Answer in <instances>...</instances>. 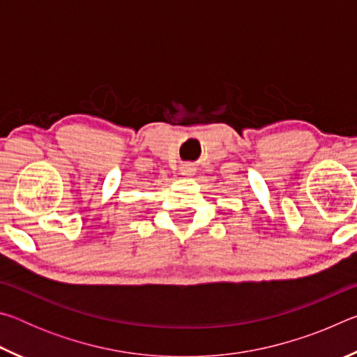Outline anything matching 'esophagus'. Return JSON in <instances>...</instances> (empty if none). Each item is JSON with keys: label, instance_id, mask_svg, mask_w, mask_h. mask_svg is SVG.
I'll use <instances>...</instances> for the list:
<instances>
[{"label": "esophagus", "instance_id": "34e87169", "mask_svg": "<svg viewBox=\"0 0 357 357\" xmlns=\"http://www.w3.org/2000/svg\"><path fill=\"white\" fill-rule=\"evenodd\" d=\"M193 172H195V168H193L190 164H184L181 167V173L185 174V176H190V174H193Z\"/></svg>", "mask_w": 357, "mask_h": 357}]
</instances>
